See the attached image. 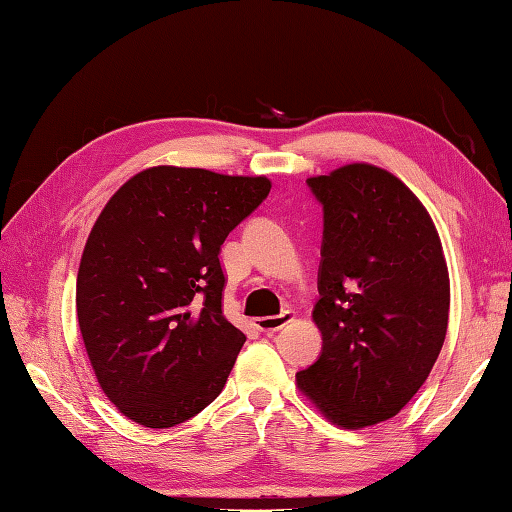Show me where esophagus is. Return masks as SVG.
<instances>
[{
    "mask_svg": "<svg viewBox=\"0 0 512 512\" xmlns=\"http://www.w3.org/2000/svg\"><path fill=\"white\" fill-rule=\"evenodd\" d=\"M289 321H293V313H291V310H284L282 315L258 317V319H256V328H258L260 332H278V330H282Z\"/></svg>",
    "mask_w": 512,
    "mask_h": 512,
    "instance_id": "1",
    "label": "esophagus"
}]
</instances>
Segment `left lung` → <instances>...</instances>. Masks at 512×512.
<instances>
[{
	"mask_svg": "<svg viewBox=\"0 0 512 512\" xmlns=\"http://www.w3.org/2000/svg\"><path fill=\"white\" fill-rule=\"evenodd\" d=\"M323 206L321 356L297 386L332 423L360 430L395 417L439 358L450 276L428 210L367 162L306 180Z\"/></svg>",
	"mask_w": 512,
	"mask_h": 512,
	"instance_id": "left-lung-1",
	"label": "left lung"
}]
</instances>
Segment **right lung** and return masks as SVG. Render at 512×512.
Wrapping results in <instances>:
<instances>
[{"label": "right lung", "mask_w": 512, "mask_h": 512, "mask_svg": "<svg viewBox=\"0 0 512 512\" xmlns=\"http://www.w3.org/2000/svg\"><path fill=\"white\" fill-rule=\"evenodd\" d=\"M269 191L265 176L160 165L108 199L76 306L97 382L128 419L173 428L226 386L245 334L223 317L219 252Z\"/></svg>", "instance_id": "add662e5"}]
</instances>
